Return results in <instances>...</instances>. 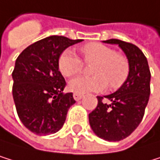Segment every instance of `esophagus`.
<instances>
[{
	"mask_svg": "<svg viewBox=\"0 0 160 160\" xmlns=\"http://www.w3.org/2000/svg\"><path fill=\"white\" fill-rule=\"evenodd\" d=\"M74 99L76 100V101H78V100H81L82 97H83V94H82V93H77V92H75L74 93Z\"/></svg>",
	"mask_w": 160,
	"mask_h": 160,
	"instance_id": "34e87169",
	"label": "esophagus"
}]
</instances>
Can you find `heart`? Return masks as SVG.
Returning <instances> with one entry per match:
<instances>
[{
  "instance_id": "obj_1",
  "label": "heart",
  "mask_w": 160,
  "mask_h": 160,
  "mask_svg": "<svg viewBox=\"0 0 160 160\" xmlns=\"http://www.w3.org/2000/svg\"><path fill=\"white\" fill-rule=\"evenodd\" d=\"M85 63H94L91 77H78L71 79L70 89L77 93L102 91L109 84L112 89H118L127 81L130 65L123 53L100 42H89L82 48ZM58 68L65 77H72L81 72L82 61L71 50L63 51L58 58Z\"/></svg>"
}]
</instances>
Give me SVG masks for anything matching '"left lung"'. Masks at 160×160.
<instances>
[{"instance_id":"obj_1","label":"left lung","mask_w":160,"mask_h":160,"mask_svg":"<svg viewBox=\"0 0 160 160\" xmlns=\"http://www.w3.org/2000/svg\"><path fill=\"white\" fill-rule=\"evenodd\" d=\"M104 42L118 44L129 61L130 73L124 84L115 93L97 96V107L88 118L96 135L116 142L128 137L142 121L151 93V72L148 60L135 44L117 39Z\"/></svg>"}]
</instances>
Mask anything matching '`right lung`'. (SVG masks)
I'll return each mask as SVG.
<instances>
[{
	"instance_id": "obj_1",
	"label": "right lung",
	"mask_w": 160,
	"mask_h": 160,
	"mask_svg": "<svg viewBox=\"0 0 160 160\" xmlns=\"http://www.w3.org/2000/svg\"><path fill=\"white\" fill-rule=\"evenodd\" d=\"M82 40L50 36L38 41L19 54L12 72V95L17 115L31 132L53 134L64 124L73 93H64L65 78L58 58L67 48Z\"/></svg>"
}]
</instances>
